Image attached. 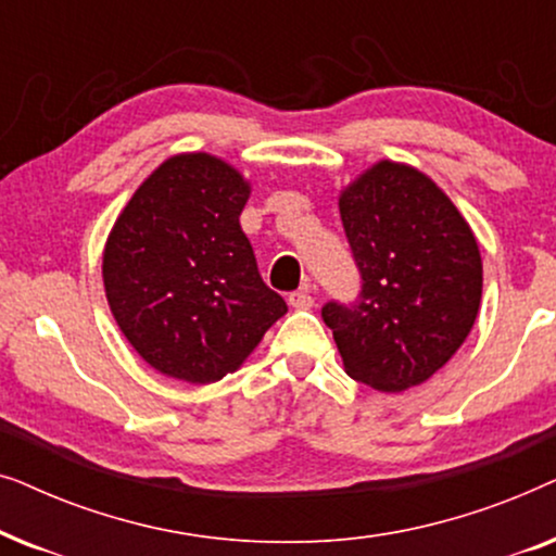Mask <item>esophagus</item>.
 I'll list each match as a JSON object with an SVG mask.
<instances>
[{"label": "esophagus", "mask_w": 556, "mask_h": 556, "mask_svg": "<svg viewBox=\"0 0 556 556\" xmlns=\"http://www.w3.org/2000/svg\"><path fill=\"white\" fill-rule=\"evenodd\" d=\"M288 303H291L293 308L306 311L314 306V293H311V288H301V291H293L291 295H288Z\"/></svg>", "instance_id": "esophagus-1"}]
</instances>
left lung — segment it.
Wrapping results in <instances>:
<instances>
[{
    "label": "left lung",
    "mask_w": 556,
    "mask_h": 556,
    "mask_svg": "<svg viewBox=\"0 0 556 556\" xmlns=\"http://www.w3.org/2000/svg\"><path fill=\"white\" fill-rule=\"evenodd\" d=\"M362 293L321 316L344 369L379 392L422 384L458 352L481 306L483 263L458 207L415 166L382 159L341 189Z\"/></svg>",
    "instance_id": "8db88e82"
}]
</instances>
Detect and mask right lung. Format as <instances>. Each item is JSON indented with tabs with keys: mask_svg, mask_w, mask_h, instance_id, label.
Segmentation results:
<instances>
[{
	"mask_svg": "<svg viewBox=\"0 0 556 556\" xmlns=\"http://www.w3.org/2000/svg\"><path fill=\"white\" fill-rule=\"evenodd\" d=\"M248 197L250 181L223 159L177 154L143 179L105 240L111 314L166 377L217 382L288 311L240 227Z\"/></svg>",
	"mask_w": 556,
	"mask_h": 556,
	"instance_id": "1",
	"label": "right lung"
}]
</instances>
